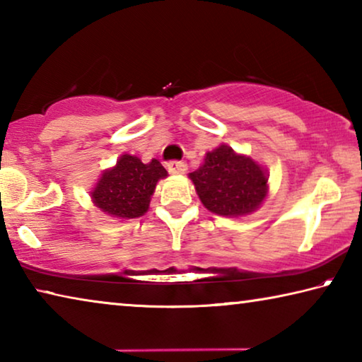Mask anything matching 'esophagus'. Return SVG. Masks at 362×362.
Returning a JSON list of instances; mask_svg holds the SVG:
<instances>
[{
  "label": "esophagus",
  "instance_id": "1",
  "mask_svg": "<svg viewBox=\"0 0 362 362\" xmlns=\"http://www.w3.org/2000/svg\"><path fill=\"white\" fill-rule=\"evenodd\" d=\"M168 169H169L170 174L183 175L187 173V164L182 163V161H173V163L168 164Z\"/></svg>",
  "mask_w": 362,
  "mask_h": 362
}]
</instances>
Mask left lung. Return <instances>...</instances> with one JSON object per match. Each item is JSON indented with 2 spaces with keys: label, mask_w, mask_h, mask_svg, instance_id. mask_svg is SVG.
I'll return each instance as SVG.
<instances>
[{
  "label": "left lung",
  "mask_w": 362,
  "mask_h": 362,
  "mask_svg": "<svg viewBox=\"0 0 362 362\" xmlns=\"http://www.w3.org/2000/svg\"><path fill=\"white\" fill-rule=\"evenodd\" d=\"M268 170L228 145L207 151L204 163L189 173L196 194L207 211L223 217L255 212L268 196Z\"/></svg>",
  "instance_id": "obj_1"
}]
</instances>
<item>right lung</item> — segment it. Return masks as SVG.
Listing matches in <instances>:
<instances>
[{
    "label": "right lung",
    "mask_w": 362,
    "mask_h": 362,
    "mask_svg": "<svg viewBox=\"0 0 362 362\" xmlns=\"http://www.w3.org/2000/svg\"><path fill=\"white\" fill-rule=\"evenodd\" d=\"M168 170L158 159L142 163L136 155H121L113 168L105 169L90 192L95 207L116 218H137L148 211L158 182Z\"/></svg>",
    "instance_id": "right-lung-1"
}]
</instances>
